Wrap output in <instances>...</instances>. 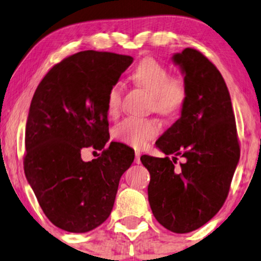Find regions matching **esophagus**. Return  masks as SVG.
<instances>
[{
	"instance_id": "34e87169",
	"label": "esophagus",
	"mask_w": 261,
	"mask_h": 261,
	"mask_svg": "<svg viewBox=\"0 0 261 261\" xmlns=\"http://www.w3.org/2000/svg\"><path fill=\"white\" fill-rule=\"evenodd\" d=\"M140 156H141V153L139 151H135V163L137 164H140Z\"/></svg>"
}]
</instances>
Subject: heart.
<instances>
[{
  "instance_id": "1",
  "label": "heart",
  "mask_w": 261,
  "mask_h": 261,
  "mask_svg": "<svg viewBox=\"0 0 261 261\" xmlns=\"http://www.w3.org/2000/svg\"><path fill=\"white\" fill-rule=\"evenodd\" d=\"M132 80L152 94V107L163 115H173L183 108L188 92L185 84L171 77L170 70L154 58L142 59L132 72ZM122 105V85L115 83L107 94L106 108L110 117H116ZM160 130L159 123L151 119L128 117L114 128L116 140L134 148H144Z\"/></svg>"
}]
</instances>
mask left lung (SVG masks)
Listing matches in <instances>:
<instances>
[{"instance_id": "8db88e82", "label": "left lung", "mask_w": 261, "mask_h": 261, "mask_svg": "<svg viewBox=\"0 0 261 261\" xmlns=\"http://www.w3.org/2000/svg\"><path fill=\"white\" fill-rule=\"evenodd\" d=\"M187 87L180 117L155 145L172 159L142 155L151 174L148 202L156 221L173 233H189L213 219L226 201L240 159L230 95L222 74L194 48L174 53ZM185 159L174 167L176 156Z\"/></svg>"}]
</instances>
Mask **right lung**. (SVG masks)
Here are the masks:
<instances>
[{
	"instance_id": "right-lung-1",
	"label": "right lung",
	"mask_w": 261,
	"mask_h": 261,
	"mask_svg": "<svg viewBox=\"0 0 261 261\" xmlns=\"http://www.w3.org/2000/svg\"><path fill=\"white\" fill-rule=\"evenodd\" d=\"M133 63L130 56L83 51L57 64L32 98L26 123L24 174L47 219L87 233L108 219L120 178L134 151L109 140L107 94ZM84 147L103 149L83 162Z\"/></svg>"
}]
</instances>
